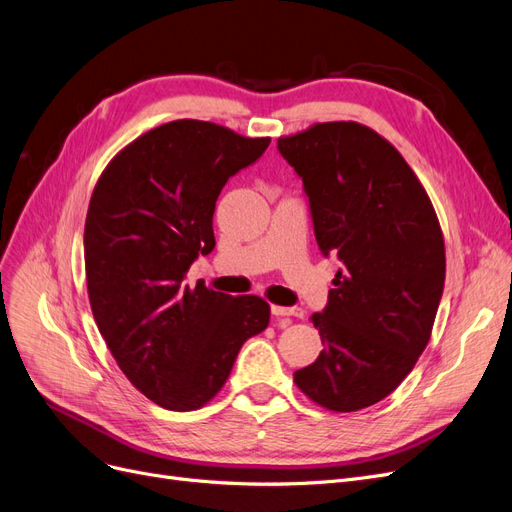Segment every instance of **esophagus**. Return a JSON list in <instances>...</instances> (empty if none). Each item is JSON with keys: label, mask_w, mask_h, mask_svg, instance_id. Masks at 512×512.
Instances as JSON below:
<instances>
[{"label": "esophagus", "mask_w": 512, "mask_h": 512, "mask_svg": "<svg viewBox=\"0 0 512 512\" xmlns=\"http://www.w3.org/2000/svg\"><path fill=\"white\" fill-rule=\"evenodd\" d=\"M271 313L275 317H304L302 309H290V306H277V304L271 306Z\"/></svg>", "instance_id": "obj_1"}]
</instances>
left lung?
Returning a JSON list of instances; mask_svg holds the SVG:
<instances>
[{"label":"left lung","instance_id":"obj_1","mask_svg":"<svg viewBox=\"0 0 512 512\" xmlns=\"http://www.w3.org/2000/svg\"><path fill=\"white\" fill-rule=\"evenodd\" d=\"M309 195L319 250L344 264L323 313V351L294 372L330 412L391 395L431 340L445 283V243L422 182L403 155L357 121H325L277 140Z\"/></svg>","mask_w":512,"mask_h":512}]
</instances>
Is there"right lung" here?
Listing matches in <instances>:
<instances>
[{
	"label": "right lung",
	"instance_id": "1",
	"mask_svg": "<svg viewBox=\"0 0 512 512\" xmlns=\"http://www.w3.org/2000/svg\"><path fill=\"white\" fill-rule=\"evenodd\" d=\"M269 142L212 121H168L121 149L92 191L84 256L94 321L119 370L166 410L212 401L241 344L269 325L267 300L182 283L214 250L222 187Z\"/></svg>",
	"mask_w": 512,
	"mask_h": 512
}]
</instances>
